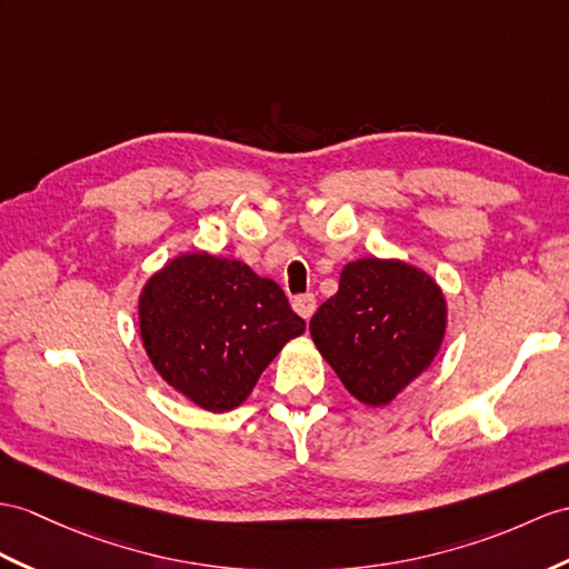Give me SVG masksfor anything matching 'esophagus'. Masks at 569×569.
<instances>
[{
  "label": "esophagus",
  "instance_id": "esophagus-1",
  "mask_svg": "<svg viewBox=\"0 0 569 569\" xmlns=\"http://www.w3.org/2000/svg\"><path fill=\"white\" fill-rule=\"evenodd\" d=\"M292 309L303 318V321H309L316 311V297L313 295H299L292 299Z\"/></svg>",
  "mask_w": 569,
  "mask_h": 569
}]
</instances>
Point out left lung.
<instances>
[{
    "instance_id": "8db88e82",
    "label": "left lung",
    "mask_w": 569,
    "mask_h": 569,
    "mask_svg": "<svg viewBox=\"0 0 569 569\" xmlns=\"http://www.w3.org/2000/svg\"><path fill=\"white\" fill-rule=\"evenodd\" d=\"M449 323L435 277L398 258H359L309 330L321 357L359 403L383 408L429 369Z\"/></svg>"
}]
</instances>
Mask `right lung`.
Listing matches in <instances>:
<instances>
[{
	"instance_id": "add662e5",
	"label": "right lung",
	"mask_w": 569,
	"mask_h": 569,
	"mask_svg": "<svg viewBox=\"0 0 569 569\" xmlns=\"http://www.w3.org/2000/svg\"><path fill=\"white\" fill-rule=\"evenodd\" d=\"M137 316L151 367L210 412L239 408L284 345L307 330L280 284L207 251L180 253L151 274Z\"/></svg>"
}]
</instances>
